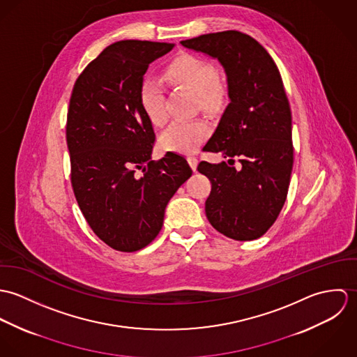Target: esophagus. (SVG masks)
Returning a JSON list of instances; mask_svg holds the SVG:
<instances>
[{"instance_id":"esophagus-1","label":"esophagus","mask_w":357,"mask_h":357,"mask_svg":"<svg viewBox=\"0 0 357 357\" xmlns=\"http://www.w3.org/2000/svg\"><path fill=\"white\" fill-rule=\"evenodd\" d=\"M187 160H188L190 166H191L194 170H197V166H198V158H197L195 155H188V156H187Z\"/></svg>"}]
</instances>
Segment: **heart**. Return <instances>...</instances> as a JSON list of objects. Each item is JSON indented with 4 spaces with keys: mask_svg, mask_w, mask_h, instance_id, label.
Masks as SVG:
<instances>
[{
    "mask_svg": "<svg viewBox=\"0 0 357 357\" xmlns=\"http://www.w3.org/2000/svg\"><path fill=\"white\" fill-rule=\"evenodd\" d=\"M165 78L176 86L192 91L198 95L199 105L207 112H217L228 102L227 88L218 81L215 66L204 57L181 53L165 68ZM140 104L155 125H162L167 112L162 86L151 78H146L139 89ZM211 128L204 119L173 122L160 137V146L166 151L192 153L208 137Z\"/></svg>",
    "mask_w": 357,
    "mask_h": 357,
    "instance_id": "b5f03b06",
    "label": "heart"
}]
</instances>
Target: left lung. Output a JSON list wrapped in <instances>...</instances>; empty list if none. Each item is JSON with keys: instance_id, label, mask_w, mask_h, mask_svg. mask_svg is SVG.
<instances>
[{"instance_id": "obj_1", "label": "left lung", "mask_w": 357, "mask_h": 357, "mask_svg": "<svg viewBox=\"0 0 357 357\" xmlns=\"http://www.w3.org/2000/svg\"><path fill=\"white\" fill-rule=\"evenodd\" d=\"M190 50L218 59L228 81V104L204 151L225 162L198 165L211 183L204 204L208 222L235 241L262 236L287 198L294 162L291 109L279 68L253 37L228 30L181 41Z\"/></svg>"}]
</instances>
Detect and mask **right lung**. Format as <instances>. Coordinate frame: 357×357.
Returning <instances> with one entry per match:
<instances>
[{
	"label": "right lung",
	"mask_w": 357,
	"mask_h": 357,
	"mask_svg": "<svg viewBox=\"0 0 357 357\" xmlns=\"http://www.w3.org/2000/svg\"><path fill=\"white\" fill-rule=\"evenodd\" d=\"M174 44L126 40L107 47L77 78L66 139L71 185L96 236L137 252L159 234L166 204L192 174L184 156L151 160L155 133L139 89L149 64Z\"/></svg>",
	"instance_id": "1"
}]
</instances>
